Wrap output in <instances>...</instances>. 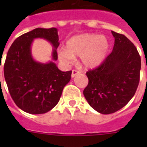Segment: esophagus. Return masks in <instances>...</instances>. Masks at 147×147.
<instances>
[{
    "label": "esophagus",
    "mask_w": 147,
    "mask_h": 147,
    "mask_svg": "<svg viewBox=\"0 0 147 147\" xmlns=\"http://www.w3.org/2000/svg\"><path fill=\"white\" fill-rule=\"evenodd\" d=\"M79 74V71H77V70H72V71H71V78H74L75 76H76L77 75H78Z\"/></svg>",
    "instance_id": "obj_1"
}]
</instances>
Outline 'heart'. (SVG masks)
Segmentation results:
<instances>
[{
	"instance_id": "heart-1",
	"label": "heart",
	"mask_w": 147,
	"mask_h": 147,
	"mask_svg": "<svg viewBox=\"0 0 147 147\" xmlns=\"http://www.w3.org/2000/svg\"><path fill=\"white\" fill-rule=\"evenodd\" d=\"M109 41L105 36L83 33L71 36L66 41L65 49L59 53V59L64 63H70L74 57H81L82 64L87 69L100 65L107 56Z\"/></svg>"
}]
</instances>
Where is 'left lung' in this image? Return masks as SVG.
<instances>
[{
  "label": "left lung",
  "mask_w": 147,
  "mask_h": 147,
  "mask_svg": "<svg viewBox=\"0 0 147 147\" xmlns=\"http://www.w3.org/2000/svg\"><path fill=\"white\" fill-rule=\"evenodd\" d=\"M111 33L113 50L100 65L86 72L88 84L83 91L90 106L102 114L117 111L130 101L139 85L141 68L133 42L123 34Z\"/></svg>",
  "instance_id": "8db88e82"
}]
</instances>
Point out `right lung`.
<instances>
[{
  "label": "right lung",
  "mask_w": 147,
  "mask_h": 147,
  "mask_svg": "<svg viewBox=\"0 0 147 147\" xmlns=\"http://www.w3.org/2000/svg\"><path fill=\"white\" fill-rule=\"evenodd\" d=\"M44 39L53 47L52 59H58L59 42L56 28H36L17 38L8 50L3 73L8 90L17 106L32 114H44L57 105L62 90L71 79V71H62L53 61L33 59L34 39Z\"/></svg>",
  "instance_id": "right-lung-1"
}]
</instances>
